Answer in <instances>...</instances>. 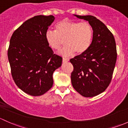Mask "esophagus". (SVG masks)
<instances>
[{
	"label": "esophagus",
	"instance_id": "1",
	"mask_svg": "<svg viewBox=\"0 0 128 128\" xmlns=\"http://www.w3.org/2000/svg\"><path fill=\"white\" fill-rule=\"evenodd\" d=\"M68 62H69V59L64 58H63V62H64V63Z\"/></svg>",
	"mask_w": 128,
	"mask_h": 128
}]
</instances>
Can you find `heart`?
I'll list each match as a JSON object with an SVG mask.
<instances>
[{"mask_svg": "<svg viewBox=\"0 0 128 128\" xmlns=\"http://www.w3.org/2000/svg\"><path fill=\"white\" fill-rule=\"evenodd\" d=\"M55 31L47 30L45 39L52 49L58 50L64 40L66 46L60 51L64 56H69L76 53L81 55L89 48L93 38V30L88 22L80 23L71 20H62L55 25Z\"/></svg>", "mask_w": 128, "mask_h": 128, "instance_id": "b5f03b06", "label": "heart"}]
</instances>
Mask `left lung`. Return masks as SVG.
<instances>
[{
    "label": "left lung",
    "mask_w": 128,
    "mask_h": 128,
    "mask_svg": "<svg viewBox=\"0 0 128 128\" xmlns=\"http://www.w3.org/2000/svg\"><path fill=\"white\" fill-rule=\"evenodd\" d=\"M74 16L89 22L93 38L85 53L70 60L74 67L72 84L81 96L92 97L105 91L111 82L117 58L115 40L107 27L94 16Z\"/></svg>",
    "instance_id": "left-lung-1"
}]
</instances>
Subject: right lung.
<instances>
[{"label": "right lung", "instance_id": "right-lung-1", "mask_svg": "<svg viewBox=\"0 0 128 128\" xmlns=\"http://www.w3.org/2000/svg\"><path fill=\"white\" fill-rule=\"evenodd\" d=\"M54 20L53 15L35 16L16 30L10 39L8 58L13 79L30 96L48 91L53 86L54 72L62 64V58L54 54L45 39Z\"/></svg>", "mask_w": 128, "mask_h": 128}]
</instances>
